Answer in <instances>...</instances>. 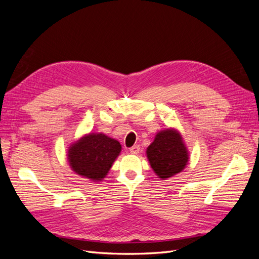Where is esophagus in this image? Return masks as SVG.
<instances>
[{
    "label": "esophagus",
    "instance_id": "obj_1",
    "mask_svg": "<svg viewBox=\"0 0 259 259\" xmlns=\"http://www.w3.org/2000/svg\"><path fill=\"white\" fill-rule=\"evenodd\" d=\"M139 150H140V147L138 145H135V146H133L132 148H130V152L133 153V154L139 153Z\"/></svg>",
    "mask_w": 259,
    "mask_h": 259
}]
</instances>
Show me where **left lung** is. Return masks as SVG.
<instances>
[{
	"label": "left lung",
	"instance_id": "obj_1",
	"mask_svg": "<svg viewBox=\"0 0 259 259\" xmlns=\"http://www.w3.org/2000/svg\"><path fill=\"white\" fill-rule=\"evenodd\" d=\"M146 153L154 173L161 179L170 178L183 171L189 161L183 137L175 128L160 131Z\"/></svg>",
	"mask_w": 259,
	"mask_h": 259
}]
</instances>
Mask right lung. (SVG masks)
Segmentation results:
<instances>
[{
    "label": "right lung",
    "mask_w": 259,
    "mask_h": 259,
    "mask_svg": "<svg viewBox=\"0 0 259 259\" xmlns=\"http://www.w3.org/2000/svg\"><path fill=\"white\" fill-rule=\"evenodd\" d=\"M117 140L101 133H91L68 149V162L77 175L92 182H101L121 152Z\"/></svg>",
    "instance_id": "right-lung-1"
}]
</instances>
